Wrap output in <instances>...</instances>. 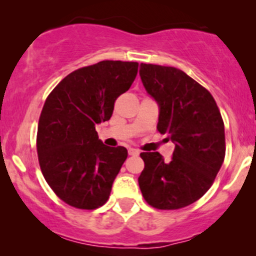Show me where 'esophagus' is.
<instances>
[{"instance_id": "obj_1", "label": "esophagus", "mask_w": 256, "mask_h": 256, "mask_svg": "<svg viewBox=\"0 0 256 256\" xmlns=\"http://www.w3.org/2000/svg\"><path fill=\"white\" fill-rule=\"evenodd\" d=\"M138 154H140V152H138L137 149H134V148L128 149V155H134V156H136Z\"/></svg>"}]
</instances>
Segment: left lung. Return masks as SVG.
I'll use <instances>...</instances> for the list:
<instances>
[{
  "label": "left lung",
  "instance_id": "1",
  "mask_svg": "<svg viewBox=\"0 0 256 256\" xmlns=\"http://www.w3.org/2000/svg\"><path fill=\"white\" fill-rule=\"evenodd\" d=\"M140 76L160 107L158 131L176 146L168 161L158 152H140L138 184L152 207L179 210L212 186L225 158L224 122L210 91L180 70L140 64Z\"/></svg>",
  "mask_w": 256,
  "mask_h": 256
}]
</instances>
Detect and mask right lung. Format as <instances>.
Returning <instances> with one entry per match:
<instances>
[{"label": "right lung", "instance_id": "right-lung-1", "mask_svg": "<svg viewBox=\"0 0 256 256\" xmlns=\"http://www.w3.org/2000/svg\"><path fill=\"white\" fill-rule=\"evenodd\" d=\"M138 62L104 60L66 76L44 102L37 131L43 177L58 198L96 210L128 158L124 146H104L96 124L110 119L114 102L130 89Z\"/></svg>", "mask_w": 256, "mask_h": 256}]
</instances>
